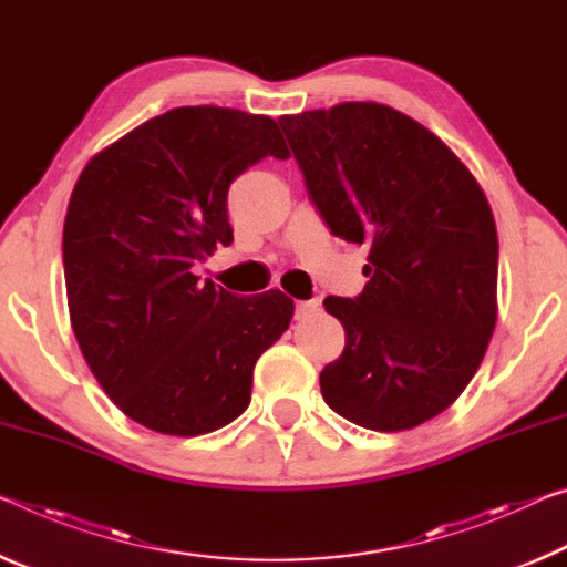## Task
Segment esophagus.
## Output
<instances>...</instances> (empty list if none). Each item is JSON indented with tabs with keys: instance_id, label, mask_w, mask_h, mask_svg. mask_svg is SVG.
Returning <instances> with one entry per match:
<instances>
[{
	"instance_id": "34e87169",
	"label": "esophagus",
	"mask_w": 567,
	"mask_h": 567,
	"mask_svg": "<svg viewBox=\"0 0 567 567\" xmlns=\"http://www.w3.org/2000/svg\"><path fill=\"white\" fill-rule=\"evenodd\" d=\"M320 310V300H300L298 308H295V316L298 318H310L312 312Z\"/></svg>"
}]
</instances>
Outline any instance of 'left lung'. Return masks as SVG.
Masks as SVG:
<instances>
[{
  "instance_id": "8db88e82",
  "label": "left lung",
  "mask_w": 567,
  "mask_h": 567,
  "mask_svg": "<svg viewBox=\"0 0 567 567\" xmlns=\"http://www.w3.org/2000/svg\"><path fill=\"white\" fill-rule=\"evenodd\" d=\"M280 125L330 231L368 247L355 300L326 298L346 348L320 373L371 431L426 424L462 396L497 322V227L477 178L396 107L353 101Z\"/></svg>"
}]
</instances>
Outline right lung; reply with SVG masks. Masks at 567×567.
Listing matches in <instances>:
<instances>
[{
  "mask_svg": "<svg viewBox=\"0 0 567 567\" xmlns=\"http://www.w3.org/2000/svg\"><path fill=\"white\" fill-rule=\"evenodd\" d=\"M265 156L290 158L269 115L184 105L95 154L70 196V326L107 399L156 434L235 421L257 358L290 328L282 290L237 298L194 275L231 245L229 184Z\"/></svg>",
  "mask_w": 567,
  "mask_h": 567,
  "instance_id": "add662e5",
  "label": "right lung"
}]
</instances>
